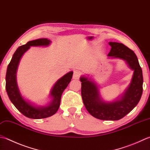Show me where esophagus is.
Returning <instances> with one entry per match:
<instances>
[{
    "mask_svg": "<svg viewBox=\"0 0 150 150\" xmlns=\"http://www.w3.org/2000/svg\"><path fill=\"white\" fill-rule=\"evenodd\" d=\"M81 73L79 71H74L73 75V79H79L80 77Z\"/></svg>",
    "mask_w": 150,
    "mask_h": 150,
    "instance_id": "34e87169",
    "label": "esophagus"
}]
</instances>
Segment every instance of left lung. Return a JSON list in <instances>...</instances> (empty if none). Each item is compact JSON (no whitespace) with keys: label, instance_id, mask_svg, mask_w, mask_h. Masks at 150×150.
Returning <instances> with one entry per match:
<instances>
[{"label":"left lung","instance_id":"left-lung-1","mask_svg":"<svg viewBox=\"0 0 150 150\" xmlns=\"http://www.w3.org/2000/svg\"><path fill=\"white\" fill-rule=\"evenodd\" d=\"M111 49L108 57L120 58L133 70L129 86L120 99L105 102L101 99L94 82L81 77V96L84 105L91 115L102 120H118L129 113L139 103L142 94L143 76L141 67L134 52L123 43L109 42Z\"/></svg>","mask_w":150,"mask_h":150}]
</instances>
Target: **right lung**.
I'll list each match as a JSON object with an SVG mask.
<instances>
[{
  "label": "right lung",
  "instance_id": "1",
  "mask_svg": "<svg viewBox=\"0 0 150 150\" xmlns=\"http://www.w3.org/2000/svg\"><path fill=\"white\" fill-rule=\"evenodd\" d=\"M51 41L47 38L30 41L25 45L19 47L14 52L12 58L7 67L6 75V90L10 101L20 112L26 117L32 119L45 118L51 116L57 112L60 107L61 96L64 90L71 81L73 71L66 73L62 77L58 80L51 91L52 101L47 106L37 107L26 101L20 93L17 84L16 73L19 61L25 52L30 49V47L48 46Z\"/></svg>",
  "mask_w": 150,
  "mask_h": 150
}]
</instances>
